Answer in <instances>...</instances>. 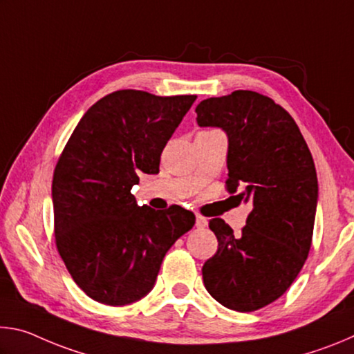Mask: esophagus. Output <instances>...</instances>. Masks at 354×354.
<instances>
[{
  "mask_svg": "<svg viewBox=\"0 0 354 354\" xmlns=\"http://www.w3.org/2000/svg\"><path fill=\"white\" fill-rule=\"evenodd\" d=\"M195 226L198 227V230H203V227L207 226V220L205 217H201V215H198V217H196V221H195Z\"/></svg>",
  "mask_w": 354,
  "mask_h": 354,
  "instance_id": "1",
  "label": "esophagus"
}]
</instances>
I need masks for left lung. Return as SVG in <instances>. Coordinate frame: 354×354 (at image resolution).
Instances as JSON below:
<instances>
[{"mask_svg":"<svg viewBox=\"0 0 354 354\" xmlns=\"http://www.w3.org/2000/svg\"><path fill=\"white\" fill-rule=\"evenodd\" d=\"M201 128L227 137V190L239 185L253 209L242 234L221 218L209 221L218 250L203 266L207 292L227 309L251 313L289 289L313 241L319 183L313 154L293 118L273 100L251 91L203 100Z\"/></svg>","mask_w":354,"mask_h":354,"instance_id":"1","label":"left lung"}]
</instances>
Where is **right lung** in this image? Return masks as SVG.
Segmentation results:
<instances>
[{
    "mask_svg": "<svg viewBox=\"0 0 354 354\" xmlns=\"http://www.w3.org/2000/svg\"><path fill=\"white\" fill-rule=\"evenodd\" d=\"M196 95L118 91L97 101L71 134L53 176L56 245L71 278L95 301L124 306L151 292L167 251L192 230L181 206H139L140 173L160 153Z\"/></svg>",
    "mask_w": 354,
    "mask_h": 354,
    "instance_id": "add662e5",
    "label": "right lung"
}]
</instances>
